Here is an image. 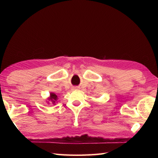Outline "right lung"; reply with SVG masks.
<instances>
[{
  "label": "right lung",
  "instance_id": "obj_1",
  "mask_svg": "<svg viewBox=\"0 0 158 158\" xmlns=\"http://www.w3.org/2000/svg\"><path fill=\"white\" fill-rule=\"evenodd\" d=\"M58 100V97L55 93L50 92L49 96L48 98H47L46 102H48V105H50V104H53V105H56V104L57 103Z\"/></svg>",
  "mask_w": 158,
  "mask_h": 158
}]
</instances>
